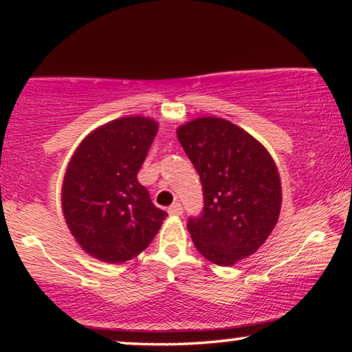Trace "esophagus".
<instances>
[{
    "label": "esophagus",
    "mask_w": 352,
    "mask_h": 352,
    "mask_svg": "<svg viewBox=\"0 0 352 352\" xmlns=\"http://www.w3.org/2000/svg\"><path fill=\"white\" fill-rule=\"evenodd\" d=\"M168 212L170 214V216H182V214H183V206H182L180 204H174V205H170V206H169V210H168Z\"/></svg>",
    "instance_id": "34e87169"
}]
</instances>
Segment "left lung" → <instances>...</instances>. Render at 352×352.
<instances>
[{
	"label": "left lung",
	"instance_id": "obj_1",
	"mask_svg": "<svg viewBox=\"0 0 352 352\" xmlns=\"http://www.w3.org/2000/svg\"><path fill=\"white\" fill-rule=\"evenodd\" d=\"M177 136L204 190V211L188 219L194 245L214 264L233 265L253 254L278 222L283 194L275 162L226 119H194Z\"/></svg>",
	"mask_w": 352,
	"mask_h": 352
}]
</instances>
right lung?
<instances>
[{"label": "right lung", "instance_id": "right-lung-1", "mask_svg": "<svg viewBox=\"0 0 352 352\" xmlns=\"http://www.w3.org/2000/svg\"><path fill=\"white\" fill-rule=\"evenodd\" d=\"M157 130L148 118L116 119L88 135L71 158L62 188L63 216L93 258L110 264L135 258L168 216L136 178Z\"/></svg>", "mask_w": 352, "mask_h": 352}]
</instances>
